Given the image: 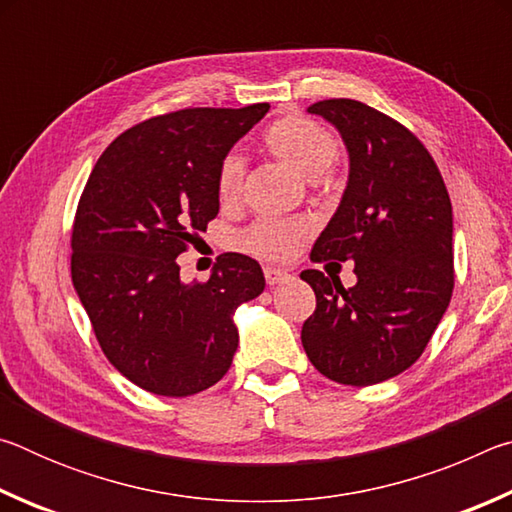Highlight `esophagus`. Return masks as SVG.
Masks as SVG:
<instances>
[{"mask_svg":"<svg viewBox=\"0 0 512 512\" xmlns=\"http://www.w3.org/2000/svg\"><path fill=\"white\" fill-rule=\"evenodd\" d=\"M264 277H266V284H271V287H275V284H280V282H287L291 275H289L287 271H284V268L264 266Z\"/></svg>","mask_w":512,"mask_h":512,"instance_id":"obj_1","label":"esophagus"}]
</instances>
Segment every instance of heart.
I'll return each mask as SVG.
<instances>
[{"label":"heart","mask_w":512,"mask_h":512,"mask_svg":"<svg viewBox=\"0 0 512 512\" xmlns=\"http://www.w3.org/2000/svg\"><path fill=\"white\" fill-rule=\"evenodd\" d=\"M266 149L275 158L307 180H318L339 158L336 137L316 121L291 115L277 119L264 135ZM244 183V160L239 153H228L216 169V196L223 205L237 203ZM300 223L262 219L241 235V246L264 259H287L302 237Z\"/></svg>","instance_id":"heart-1"}]
</instances>
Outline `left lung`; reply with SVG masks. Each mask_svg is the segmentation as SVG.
Instances as JSON below:
<instances>
[{
    "mask_svg": "<svg viewBox=\"0 0 512 512\" xmlns=\"http://www.w3.org/2000/svg\"><path fill=\"white\" fill-rule=\"evenodd\" d=\"M307 112L329 121L348 149V185L311 259L354 262L357 284L316 268L302 348L327 379L370 386L418 361L454 289L452 203L436 162L411 131L352 99Z\"/></svg>",
    "mask_w": 512,
    "mask_h": 512,
    "instance_id": "obj_1",
    "label": "left lung"
}]
</instances>
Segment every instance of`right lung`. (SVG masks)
<instances>
[{
  "mask_svg": "<svg viewBox=\"0 0 512 512\" xmlns=\"http://www.w3.org/2000/svg\"><path fill=\"white\" fill-rule=\"evenodd\" d=\"M268 108L142 121L90 173L72 230V282L103 354L144 391L189 397L214 386L237 352V307L266 287L246 255H221L207 282L180 280L176 257L219 214L216 169Z\"/></svg>",
  "mask_w": 512,
  "mask_h": 512,
  "instance_id": "obj_1",
  "label": "right lung"
}]
</instances>
